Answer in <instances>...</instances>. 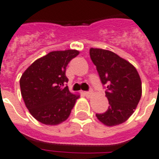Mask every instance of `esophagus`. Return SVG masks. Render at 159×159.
<instances>
[{
    "label": "esophagus",
    "instance_id": "34e87169",
    "mask_svg": "<svg viewBox=\"0 0 159 159\" xmlns=\"http://www.w3.org/2000/svg\"><path fill=\"white\" fill-rule=\"evenodd\" d=\"M84 94H85V97H87V98H89V97L92 95V92H88V91H85V92H84Z\"/></svg>",
    "mask_w": 159,
    "mask_h": 159
}]
</instances>
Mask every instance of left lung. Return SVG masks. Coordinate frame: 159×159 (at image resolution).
<instances>
[{"label":"left lung","instance_id":"obj_1","mask_svg":"<svg viewBox=\"0 0 159 159\" xmlns=\"http://www.w3.org/2000/svg\"><path fill=\"white\" fill-rule=\"evenodd\" d=\"M90 58L97 70L109 101L103 114H96L104 125L113 126L125 122L134 112L142 96V82L133 65L110 50L89 49Z\"/></svg>","mask_w":159,"mask_h":159}]
</instances>
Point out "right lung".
Masks as SVG:
<instances>
[{"label": "right lung", "mask_w": 159, "mask_h": 159, "mask_svg": "<svg viewBox=\"0 0 159 159\" xmlns=\"http://www.w3.org/2000/svg\"><path fill=\"white\" fill-rule=\"evenodd\" d=\"M79 54L75 49L53 51L36 60L20 79L22 98L35 119L45 125L66 121L78 94L70 93L66 83V66Z\"/></svg>", "instance_id": "add662e5"}]
</instances>
